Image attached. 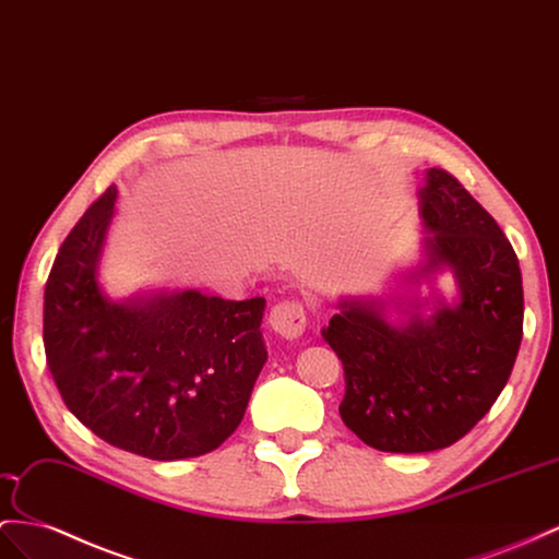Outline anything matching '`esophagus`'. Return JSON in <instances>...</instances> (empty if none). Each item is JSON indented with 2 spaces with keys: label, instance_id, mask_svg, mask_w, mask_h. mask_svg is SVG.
<instances>
[{
  "label": "esophagus",
  "instance_id": "34e87169",
  "mask_svg": "<svg viewBox=\"0 0 559 559\" xmlns=\"http://www.w3.org/2000/svg\"><path fill=\"white\" fill-rule=\"evenodd\" d=\"M269 325L271 331L285 340H297L305 333L307 317H305V307L295 302V299H285V302H278L269 313Z\"/></svg>",
  "mask_w": 559,
  "mask_h": 559
}]
</instances>
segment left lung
<instances>
[{
  "mask_svg": "<svg viewBox=\"0 0 559 559\" xmlns=\"http://www.w3.org/2000/svg\"><path fill=\"white\" fill-rule=\"evenodd\" d=\"M418 205L425 238L406 293L342 295L321 331L345 366L342 420L390 453L465 437L503 392L522 342V271L496 219L437 167L425 171ZM441 273L454 278L451 298L436 285Z\"/></svg>",
  "mask_w": 559,
  "mask_h": 559,
  "instance_id": "1",
  "label": "left lung"
}]
</instances>
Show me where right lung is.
Masks as SVG:
<instances>
[{
    "label": "right lung",
    "mask_w": 559,
    "mask_h": 559,
    "mask_svg": "<svg viewBox=\"0 0 559 559\" xmlns=\"http://www.w3.org/2000/svg\"><path fill=\"white\" fill-rule=\"evenodd\" d=\"M118 189L82 214L45 288L47 364L70 413L96 437L153 461L210 453L236 432L260 370L264 297L203 290L110 297L102 262Z\"/></svg>",
    "instance_id": "1"
}]
</instances>
